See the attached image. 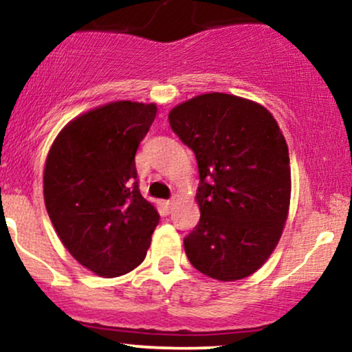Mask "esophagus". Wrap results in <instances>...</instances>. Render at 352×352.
Returning <instances> with one entry per match:
<instances>
[{
	"label": "esophagus",
	"mask_w": 352,
	"mask_h": 352,
	"mask_svg": "<svg viewBox=\"0 0 352 352\" xmlns=\"http://www.w3.org/2000/svg\"><path fill=\"white\" fill-rule=\"evenodd\" d=\"M164 207H165V210H167V213H170L172 208H173V200H167V201H165Z\"/></svg>",
	"instance_id": "obj_1"
}]
</instances>
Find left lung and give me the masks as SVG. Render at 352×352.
Returning <instances> with one entry per match:
<instances>
[{"mask_svg":"<svg viewBox=\"0 0 352 352\" xmlns=\"http://www.w3.org/2000/svg\"><path fill=\"white\" fill-rule=\"evenodd\" d=\"M172 131L199 164L200 221L184 240L190 263L218 281L243 280L280 241L292 167L272 112L238 96L210 92L168 114Z\"/></svg>","mask_w":352,"mask_h":352,"instance_id":"obj_1","label":"left lung"}]
</instances>
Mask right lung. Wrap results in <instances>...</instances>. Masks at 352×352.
<instances>
[{"instance_id": "1", "label": "right lung", "mask_w": 352, "mask_h": 352, "mask_svg": "<svg viewBox=\"0 0 352 352\" xmlns=\"http://www.w3.org/2000/svg\"><path fill=\"white\" fill-rule=\"evenodd\" d=\"M155 114V104H104L64 125L47 153L43 187L52 227L72 258L99 276L142 263L159 223L135 170Z\"/></svg>"}]
</instances>
